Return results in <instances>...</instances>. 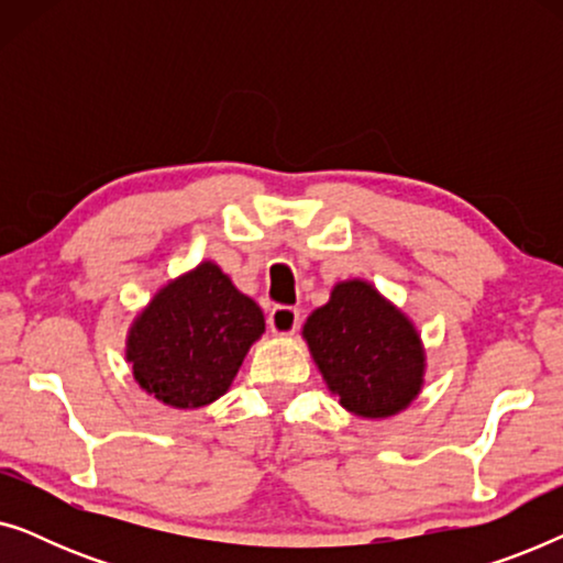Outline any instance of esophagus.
<instances>
[{
	"label": "esophagus",
	"mask_w": 563,
	"mask_h": 563,
	"mask_svg": "<svg viewBox=\"0 0 563 563\" xmlns=\"http://www.w3.org/2000/svg\"><path fill=\"white\" fill-rule=\"evenodd\" d=\"M299 325V310L291 305H276L268 312V328L276 335H291Z\"/></svg>",
	"instance_id": "obj_1"
}]
</instances>
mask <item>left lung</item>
I'll use <instances>...</instances> for the list:
<instances>
[{
  "mask_svg": "<svg viewBox=\"0 0 563 563\" xmlns=\"http://www.w3.org/2000/svg\"><path fill=\"white\" fill-rule=\"evenodd\" d=\"M305 338L345 410L387 418L418 397L420 335L368 284H338L330 302L307 318Z\"/></svg>",
  "mask_w": 563,
  "mask_h": 563,
  "instance_id": "left-lung-1",
  "label": "left lung"
}]
</instances>
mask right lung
I'll return each instance as SVG.
<instances>
[{"mask_svg":"<svg viewBox=\"0 0 563 563\" xmlns=\"http://www.w3.org/2000/svg\"><path fill=\"white\" fill-rule=\"evenodd\" d=\"M261 333L258 305L207 261L153 297L130 330L128 361L145 391L187 410L225 395Z\"/></svg>","mask_w":563,"mask_h":563,"instance_id":"add662e5","label":"right lung"}]
</instances>
